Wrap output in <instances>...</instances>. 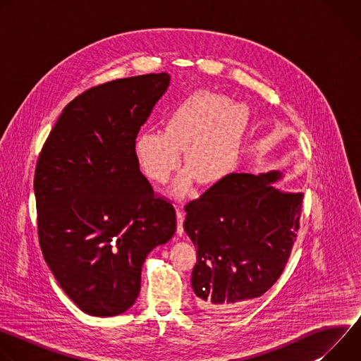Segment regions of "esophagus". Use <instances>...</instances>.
I'll list each match as a JSON object with an SVG mask.
<instances>
[{"label": "esophagus", "instance_id": "esophagus-1", "mask_svg": "<svg viewBox=\"0 0 361 361\" xmlns=\"http://www.w3.org/2000/svg\"><path fill=\"white\" fill-rule=\"evenodd\" d=\"M184 213H183V204L177 205V233L181 235L184 233Z\"/></svg>", "mask_w": 361, "mask_h": 361}]
</instances>
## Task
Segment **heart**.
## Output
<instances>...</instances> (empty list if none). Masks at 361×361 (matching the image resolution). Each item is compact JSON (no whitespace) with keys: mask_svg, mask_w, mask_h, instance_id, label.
<instances>
[{"mask_svg":"<svg viewBox=\"0 0 361 361\" xmlns=\"http://www.w3.org/2000/svg\"><path fill=\"white\" fill-rule=\"evenodd\" d=\"M250 120L248 109L223 94L195 91L174 109L166 128L145 130L135 138L134 152L151 180L166 183L181 163L188 167L177 180L176 194L187 192L194 177L216 184L234 167Z\"/></svg>","mask_w":361,"mask_h":361,"instance_id":"heart-1","label":"heart"}]
</instances>
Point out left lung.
<instances>
[{
	"label": "left lung",
	"mask_w": 361,
	"mask_h": 361,
	"mask_svg": "<svg viewBox=\"0 0 361 361\" xmlns=\"http://www.w3.org/2000/svg\"><path fill=\"white\" fill-rule=\"evenodd\" d=\"M280 177L233 173L185 205L184 230L197 245L191 286L201 310L231 313L263 295L284 271L302 194L274 188Z\"/></svg>",
	"instance_id": "8db88e82"
}]
</instances>
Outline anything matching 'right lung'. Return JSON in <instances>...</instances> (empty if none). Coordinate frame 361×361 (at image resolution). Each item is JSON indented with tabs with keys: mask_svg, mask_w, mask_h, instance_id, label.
Masks as SVG:
<instances>
[{
	"mask_svg": "<svg viewBox=\"0 0 361 361\" xmlns=\"http://www.w3.org/2000/svg\"><path fill=\"white\" fill-rule=\"evenodd\" d=\"M169 84L160 73L88 88L66 106L38 156L39 247L61 288L90 316L127 312L145 257L176 231L173 204L154 192L134 152Z\"/></svg>",
	"mask_w": 361,
	"mask_h": 361,
	"instance_id": "add662e5",
	"label": "right lung"
}]
</instances>
